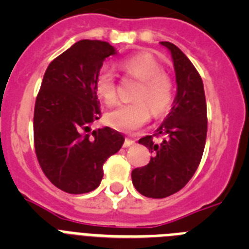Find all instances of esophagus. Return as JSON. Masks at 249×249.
<instances>
[{
  "instance_id": "34e87169",
  "label": "esophagus",
  "mask_w": 249,
  "mask_h": 249,
  "mask_svg": "<svg viewBox=\"0 0 249 249\" xmlns=\"http://www.w3.org/2000/svg\"><path fill=\"white\" fill-rule=\"evenodd\" d=\"M132 144H135V141L131 140V138H126V140H124V142H123V147H124V148H127V147H131Z\"/></svg>"
}]
</instances>
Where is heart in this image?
I'll use <instances>...</instances> for the list:
<instances>
[{"label":"heart","instance_id":"obj_1","mask_svg":"<svg viewBox=\"0 0 249 249\" xmlns=\"http://www.w3.org/2000/svg\"><path fill=\"white\" fill-rule=\"evenodd\" d=\"M121 67L141 81L135 93L136 102L118 106L107 114V123L121 132H135L146 124L152 116L162 114L171 107L175 96L172 78L163 72L162 65L148 53H138L123 59ZM94 91L106 105L117 101L114 73L103 67L94 80Z\"/></svg>","mask_w":249,"mask_h":249}]
</instances>
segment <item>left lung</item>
Listing matches in <instances>:
<instances>
[{"label": "left lung", "instance_id": "obj_1", "mask_svg": "<svg viewBox=\"0 0 249 249\" xmlns=\"http://www.w3.org/2000/svg\"><path fill=\"white\" fill-rule=\"evenodd\" d=\"M171 51L176 71L177 94L166 120L155 135L164 140L156 144L153 136L138 142L153 153L149 163L132 171V183L141 195L164 198L182 190L201 162L207 137V105L198 71L176 45L160 42Z\"/></svg>", "mask_w": 249, "mask_h": 249}]
</instances>
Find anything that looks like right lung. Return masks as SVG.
<instances>
[{"mask_svg":"<svg viewBox=\"0 0 249 249\" xmlns=\"http://www.w3.org/2000/svg\"><path fill=\"white\" fill-rule=\"evenodd\" d=\"M108 42L82 39L48 65L36 98L34 140L37 160L57 188L72 195L96 190L103 163L120 151L124 138L109 127L92 131L100 120L94 80L107 57Z\"/></svg>","mask_w":249,"mask_h":249,"instance_id":"add662e5","label":"right lung"}]
</instances>
